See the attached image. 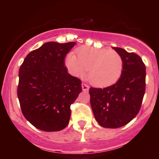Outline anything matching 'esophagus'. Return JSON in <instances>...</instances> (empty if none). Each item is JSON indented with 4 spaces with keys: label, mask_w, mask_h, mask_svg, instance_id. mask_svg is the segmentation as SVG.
Segmentation results:
<instances>
[{
    "label": "esophagus",
    "mask_w": 159,
    "mask_h": 159,
    "mask_svg": "<svg viewBox=\"0 0 159 159\" xmlns=\"http://www.w3.org/2000/svg\"><path fill=\"white\" fill-rule=\"evenodd\" d=\"M81 87H82V90H83V91H84V92H87V91H88L89 88H90V87H89V86L85 83H82Z\"/></svg>",
    "instance_id": "34e87169"
}]
</instances>
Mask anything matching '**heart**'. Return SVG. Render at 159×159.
I'll return each mask as SVG.
<instances>
[{
  "mask_svg": "<svg viewBox=\"0 0 159 159\" xmlns=\"http://www.w3.org/2000/svg\"><path fill=\"white\" fill-rule=\"evenodd\" d=\"M76 57H67V67L76 77H83L89 70L88 78L97 87H108L120 79L123 69V61L117 52L109 48L82 46L75 51Z\"/></svg>",
  "mask_w": 159,
  "mask_h": 159,
  "instance_id": "b5f03b06",
  "label": "heart"
}]
</instances>
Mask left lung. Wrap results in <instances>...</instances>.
I'll use <instances>...</instances> for the list:
<instances>
[{
  "instance_id": "8db88e82",
  "label": "left lung",
  "mask_w": 159,
  "mask_h": 159,
  "mask_svg": "<svg viewBox=\"0 0 159 159\" xmlns=\"http://www.w3.org/2000/svg\"><path fill=\"white\" fill-rule=\"evenodd\" d=\"M123 61L120 79L105 88L90 87V105L101 126L116 129L129 123L141 107L146 90V66L140 57L123 48H113Z\"/></svg>"
}]
</instances>
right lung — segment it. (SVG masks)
<instances>
[{"label":"right lung","mask_w":159,"mask_h":159,"mask_svg":"<svg viewBox=\"0 0 159 159\" xmlns=\"http://www.w3.org/2000/svg\"><path fill=\"white\" fill-rule=\"evenodd\" d=\"M75 42H48L27 54L19 72L17 95L21 112L45 132L66 127L70 106L81 92V81L67 72L64 58Z\"/></svg>","instance_id":"1"}]
</instances>
